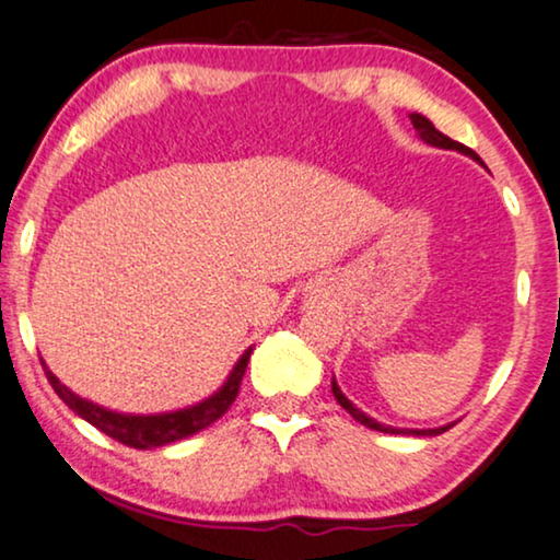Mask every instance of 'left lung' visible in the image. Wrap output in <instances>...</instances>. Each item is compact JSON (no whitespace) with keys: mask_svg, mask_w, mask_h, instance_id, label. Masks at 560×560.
<instances>
[{"mask_svg":"<svg viewBox=\"0 0 560 560\" xmlns=\"http://www.w3.org/2000/svg\"><path fill=\"white\" fill-rule=\"evenodd\" d=\"M410 121H412V127H416V132L420 135V140H423V142L433 144V148H443V150H458V152H464V155H469V158L477 160V163H481L477 152L469 150V148H464L462 142H454V140H451V137H446V135H443V132H439V129L433 127V121H431V119H425L423 114H410ZM331 389H334V397H336V402H339L341 408L347 410L349 416L357 420V423H362V425H366V428H372V431H382V433H395V435H397V433H402V435H439V433L448 431V428L454 425V423H448V425H441V428H428V431H408V428H393V425H382V423H377V420H374V418L366 416V412L359 410L357 405L351 402L349 397L341 393L339 385H336V380H331Z\"/></svg>","mask_w":560,"mask_h":560,"instance_id":"left-lung-1","label":"left lung"}]
</instances>
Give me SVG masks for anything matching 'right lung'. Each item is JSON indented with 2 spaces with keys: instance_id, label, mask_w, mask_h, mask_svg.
I'll return each mask as SVG.
<instances>
[{
  "instance_id": "right-lung-1",
  "label": "right lung",
  "mask_w": 560,
  "mask_h": 560,
  "mask_svg": "<svg viewBox=\"0 0 560 560\" xmlns=\"http://www.w3.org/2000/svg\"><path fill=\"white\" fill-rule=\"evenodd\" d=\"M249 354H252V347L244 351L240 362L234 364V370L229 372L224 385H221L211 397L190 405V408L158 412V416H129V412L106 410L102 405L83 400V397L71 393L66 385H60V380L48 370V366H45V362H43V370L60 400H63L75 416L86 420V423L98 428V431L106 435H112L114 441L125 443L129 448H158V446H165V443H175L180 439H188V435H194L198 431H203L206 425H211L213 420H219L229 408H232L236 395H240L244 372H247Z\"/></svg>"
}]
</instances>
